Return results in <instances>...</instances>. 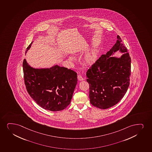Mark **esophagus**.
<instances>
[{
    "instance_id": "esophagus-1",
    "label": "esophagus",
    "mask_w": 152,
    "mask_h": 152,
    "mask_svg": "<svg viewBox=\"0 0 152 152\" xmlns=\"http://www.w3.org/2000/svg\"><path fill=\"white\" fill-rule=\"evenodd\" d=\"M77 78L79 80L81 81L83 80H84V78H83L81 75H78V76H77Z\"/></svg>"
}]
</instances>
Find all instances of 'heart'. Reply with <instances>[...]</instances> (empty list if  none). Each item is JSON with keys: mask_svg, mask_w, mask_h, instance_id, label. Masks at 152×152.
<instances>
[{"mask_svg": "<svg viewBox=\"0 0 152 152\" xmlns=\"http://www.w3.org/2000/svg\"><path fill=\"white\" fill-rule=\"evenodd\" d=\"M97 58V53L95 50H92L88 53L84 57V63L87 65H92L95 62ZM70 60H73V57H70Z\"/></svg>", "mask_w": 152, "mask_h": 152, "instance_id": "1", "label": "heart"}]
</instances>
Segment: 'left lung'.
Instances as JSON below:
<instances>
[{
    "instance_id": "8db88e82",
    "label": "left lung",
    "mask_w": 152,
    "mask_h": 152,
    "mask_svg": "<svg viewBox=\"0 0 152 152\" xmlns=\"http://www.w3.org/2000/svg\"><path fill=\"white\" fill-rule=\"evenodd\" d=\"M117 39L112 48L102 55L86 72L90 102L99 109H108L116 104L129 86L131 59L119 36ZM117 50L126 53L120 58L110 57Z\"/></svg>"
}]
</instances>
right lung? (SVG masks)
Listing matches in <instances>:
<instances>
[{
	"instance_id": "1",
	"label": "right lung",
	"mask_w": 152,
	"mask_h": 152,
	"mask_svg": "<svg viewBox=\"0 0 152 152\" xmlns=\"http://www.w3.org/2000/svg\"><path fill=\"white\" fill-rule=\"evenodd\" d=\"M23 66L26 90L38 105L51 111H61L69 105L77 83L75 72L57 65L36 69L28 66L26 59Z\"/></svg>"
}]
</instances>
